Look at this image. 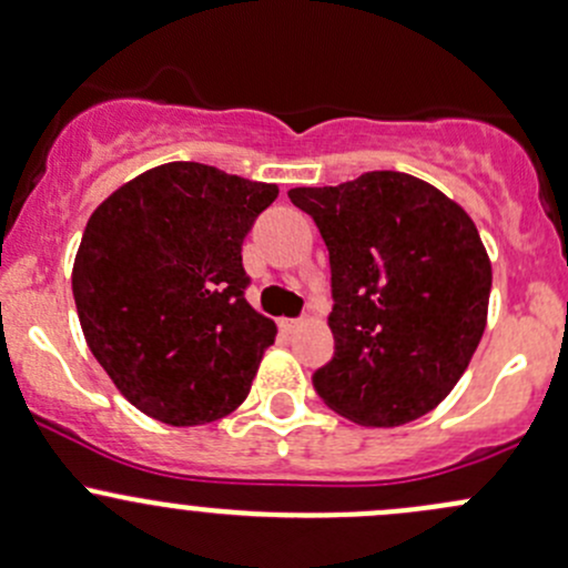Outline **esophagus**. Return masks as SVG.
Instances as JSON below:
<instances>
[{
  "label": "esophagus",
  "mask_w": 568,
  "mask_h": 568,
  "mask_svg": "<svg viewBox=\"0 0 568 568\" xmlns=\"http://www.w3.org/2000/svg\"><path fill=\"white\" fill-rule=\"evenodd\" d=\"M296 326H300V321L296 318H280V329L283 332H294Z\"/></svg>",
  "instance_id": "1"
}]
</instances>
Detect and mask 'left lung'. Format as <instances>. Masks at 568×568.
<instances>
[{"label": "left lung", "mask_w": 568, "mask_h": 568, "mask_svg": "<svg viewBox=\"0 0 568 568\" xmlns=\"http://www.w3.org/2000/svg\"><path fill=\"white\" fill-rule=\"evenodd\" d=\"M288 199L329 250L334 356L313 373L318 397L364 427L429 414L485 334L493 268L474 220L399 171Z\"/></svg>", "instance_id": "1"}]
</instances>
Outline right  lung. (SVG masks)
Here are the masks:
<instances>
[{
	"label": "right lung",
	"mask_w": 568,
	"mask_h": 568,
	"mask_svg": "<svg viewBox=\"0 0 568 568\" xmlns=\"http://www.w3.org/2000/svg\"><path fill=\"white\" fill-rule=\"evenodd\" d=\"M274 199V184L165 163L89 217L73 264L83 337L152 419L209 425L250 394L277 326L244 300L242 242Z\"/></svg>",
	"instance_id": "1"
}]
</instances>
